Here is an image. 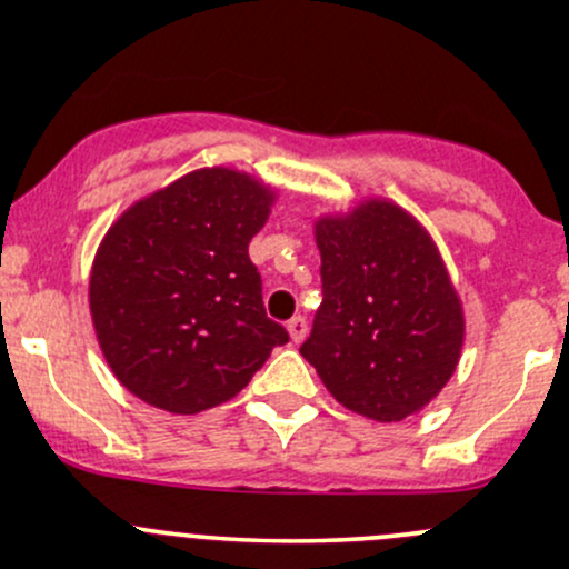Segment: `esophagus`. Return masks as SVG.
<instances>
[{
  "label": "esophagus",
  "mask_w": 569,
  "mask_h": 569,
  "mask_svg": "<svg viewBox=\"0 0 569 569\" xmlns=\"http://www.w3.org/2000/svg\"><path fill=\"white\" fill-rule=\"evenodd\" d=\"M286 329H289L291 342H302L305 335H308V321H305L302 316H295L289 323H286Z\"/></svg>",
  "instance_id": "34e87169"
}]
</instances>
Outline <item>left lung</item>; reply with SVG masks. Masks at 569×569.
Instances as JSON below:
<instances>
[{"instance_id":"obj_1","label":"left lung","mask_w":569,"mask_h":569,"mask_svg":"<svg viewBox=\"0 0 569 569\" xmlns=\"http://www.w3.org/2000/svg\"><path fill=\"white\" fill-rule=\"evenodd\" d=\"M323 302L299 353L342 408L395 423L457 372L465 305L440 248L402 204L367 197L313 221Z\"/></svg>"}]
</instances>
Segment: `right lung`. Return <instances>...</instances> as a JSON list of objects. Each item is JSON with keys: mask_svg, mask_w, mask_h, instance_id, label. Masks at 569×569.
Segmentation results:
<instances>
[{"mask_svg": "<svg viewBox=\"0 0 569 569\" xmlns=\"http://www.w3.org/2000/svg\"><path fill=\"white\" fill-rule=\"evenodd\" d=\"M278 189L234 167H202L129 204L89 274L97 342L118 383L174 416L229 402L274 346L248 242Z\"/></svg>", "mask_w": 569, "mask_h": 569, "instance_id": "add662e5", "label": "right lung"}]
</instances>
